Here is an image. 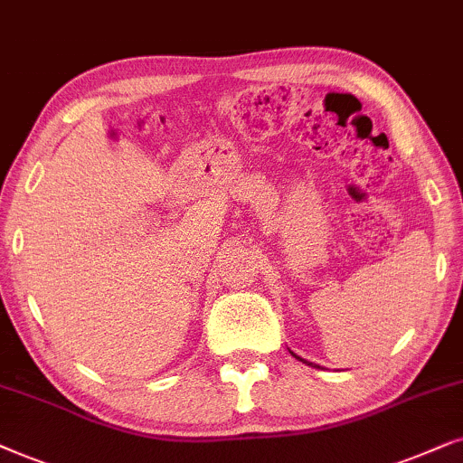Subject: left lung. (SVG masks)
<instances>
[{
    "label": "left lung",
    "instance_id": "8db88e82",
    "mask_svg": "<svg viewBox=\"0 0 463 463\" xmlns=\"http://www.w3.org/2000/svg\"><path fill=\"white\" fill-rule=\"evenodd\" d=\"M289 354H292V351H289ZM294 357H296V360H300V362H305V364H309V366H316V364H311V362H307V360H303V357H298V355H296V354H292Z\"/></svg>",
    "mask_w": 463,
    "mask_h": 463
}]
</instances>
